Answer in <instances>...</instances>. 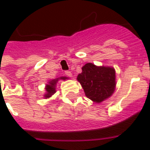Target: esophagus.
<instances>
[{"label": "esophagus", "instance_id": "obj_1", "mask_svg": "<svg viewBox=\"0 0 150 150\" xmlns=\"http://www.w3.org/2000/svg\"><path fill=\"white\" fill-rule=\"evenodd\" d=\"M64 74H65L66 76H68V77H71V71H64Z\"/></svg>", "mask_w": 150, "mask_h": 150}]
</instances>
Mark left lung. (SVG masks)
<instances>
[{"mask_svg":"<svg viewBox=\"0 0 150 150\" xmlns=\"http://www.w3.org/2000/svg\"><path fill=\"white\" fill-rule=\"evenodd\" d=\"M79 74L77 80L82 85L86 96L95 103H101L111 96L115 89V70L114 68L86 64Z\"/></svg>","mask_w":150,"mask_h":150,"instance_id":"1","label":"left lung"}]
</instances>
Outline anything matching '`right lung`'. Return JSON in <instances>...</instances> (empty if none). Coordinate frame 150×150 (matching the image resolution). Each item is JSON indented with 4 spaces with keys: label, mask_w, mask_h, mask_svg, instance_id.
<instances>
[{
    "label": "right lung",
    "mask_w": 150,
    "mask_h": 150,
    "mask_svg": "<svg viewBox=\"0 0 150 150\" xmlns=\"http://www.w3.org/2000/svg\"><path fill=\"white\" fill-rule=\"evenodd\" d=\"M59 79H63V80H65V79H68V78L67 77H61L59 78V79H53L51 81L48 82V84H47L46 86V94L44 95V97L46 99L47 98H49L52 95H54L55 93H56V84L57 82H58Z\"/></svg>",
    "instance_id": "right-lung-1"
}]
</instances>
